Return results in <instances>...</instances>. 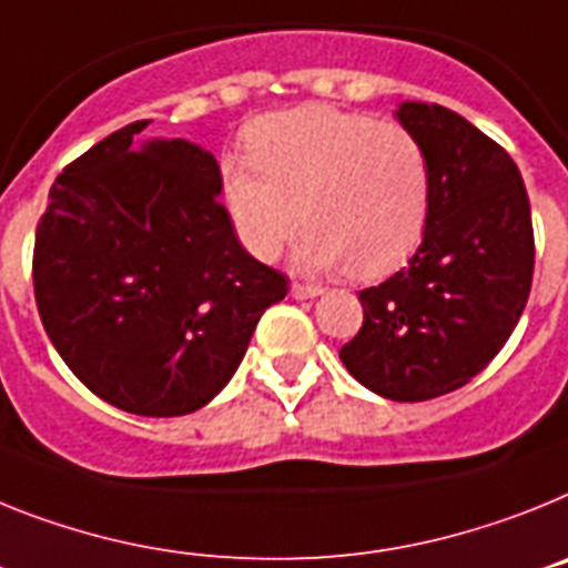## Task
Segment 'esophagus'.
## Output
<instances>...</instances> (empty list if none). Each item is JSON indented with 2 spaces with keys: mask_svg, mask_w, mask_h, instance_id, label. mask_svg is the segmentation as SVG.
<instances>
[{
  "mask_svg": "<svg viewBox=\"0 0 568 568\" xmlns=\"http://www.w3.org/2000/svg\"><path fill=\"white\" fill-rule=\"evenodd\" d=\"M320 294H323V288H320V285L291 283V297L294 300H312V297H320Z\"/></svg>",
  "mask_w": 568,
  "mask_h": 568,
  "instance_id": "34e87169",
  "label": "esophagus"
}]
</instances>
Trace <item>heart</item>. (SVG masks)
Here are the masks:
<instances>
[{"label":"heart","mask_w":568,"mask_h":568,"mask_svg":"<svg viewBox=\"0 0 568 568\" xmlns=\"http://www.w3.org/2000/svg\"><path fill=\"white\" fill-rule=\"evenodd\" d=\"M248 160L223 168L225 202L248 251L274 260L300 220L297 263L377 280L420 243L432 200L423 142L400 122L300 105L251 122Z\"/></svg>","instance_id":"obj_1"}]
</instances>
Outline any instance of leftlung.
Returning <instances> with one entry per match:
<instances>
[{
	"instance_id": "obj_1",
	"label": "left lung",
	"mask_w": 568,
	"mask_h": 568,
	"mask_svg": "<svg viewBox=\"0 0 568 568\" xmlns=\"http://www.w3.org/2000/svg\"><path fill=\"white\" fill-rule=\"evenodd\" d=\"M397 120L432 165L423 243L406 268L359 291L363 325L339 359L379 397L420 403L466 386L515 332L531 291L535 231L506 148L443 105L403 102Z\"/></svg>"
}]
</instances>
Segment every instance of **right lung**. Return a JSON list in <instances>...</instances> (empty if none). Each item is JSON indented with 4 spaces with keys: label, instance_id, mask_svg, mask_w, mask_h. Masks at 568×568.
Segmentation results:
<instances>
[{
    "label": "right lung",
    "instance_id": "1",
    "mask_svg": "<svg viewBox=\"0 0 568 568\" xmlns=\"http://www.w3.org/2000/svg\"><path fill=\"white\" fill-rule=\"evenodd\" d=\"M113 131L57 176L37 225L48 337L97 397L142 417L202 408L288 280L240 245L214 154Z\"/></svg>",
    "mask_w": 568,
    "mask_h": 568
}]
</instances>
